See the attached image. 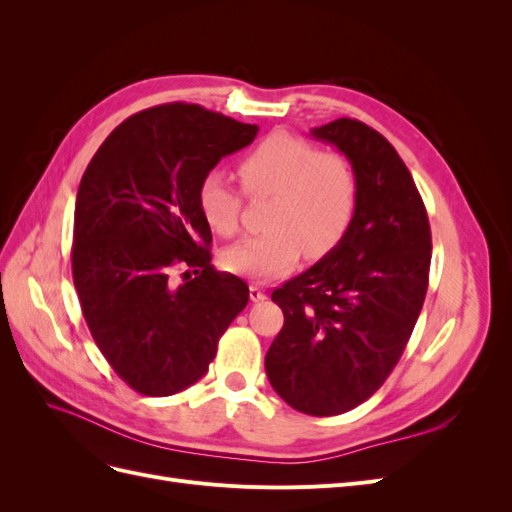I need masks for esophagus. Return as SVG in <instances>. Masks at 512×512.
<instances>
[{"label": "esophagus", "mask_w": 512, "mask_h": 512, "mask_svg": "<svg viewBox=\"0 0 512 512\" xmlns=\"http://www.w3.org/2000/svg\"><path fill=\"white\" fill-rule=\"evenodd\" d=\"M250 299H252L254 303L265 301V299H267V292L262 290L258 284H252V286H250Z\"/></svg>", "instance_id": "34e87169"}]
</instances>
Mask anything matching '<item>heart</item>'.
<instances>
[{
    "instance_id": "obj_1",
    "label": "heart",
    "mask_w": 512,
    "mask_h": 512,
    "mask_svg": "<svg viewBox=\"0 0 512 512\" xmlns=\"http://www.w3.org/2000/svg\"><path fill=\"white\" fill-rule=\"evenodd\" d=\"M247 194H273L269 230L226 247L220 260L256 282H269L297 267L307 247L322 256L344 239L356 209V177L339 153L320 149L301 136L273 132L239 162ZM243 198L222 170H209L198 185V207L213 232L237 235Z\"/></svg>"
}]
</instances>
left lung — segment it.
Returning <instances> with one entry per match:
<instances>
[{
	"label": "left lung",
	"instance_id": "obj_1",
	"mask_svg": "<svg viewBox=\"0 0 512 512\" xmlns=\"http://www.w3.org/2000/svg\"><path fill=\"white\" fill-rule=\"evenodd\" d=\"M312 136L352 164L356 209L327 256L273 290L284 327L265 369L290 408L335 416L374 395L404 354L427 294L431 230L410 170L380 132L344 117Z\"/></svg>",
	"mask_w": 512,
	"mask_h": 512
}]
</instances>
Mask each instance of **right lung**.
Here are the masks:
<instances>
[{"label": "right lung", "mask_w": 512, "mask_h": 512, "mask_svg": "<svg viewBox=\"0 0 512 512\" xmlns=\"http://www.w3.org/2000/svg\"><path fill=\"white\" fill-rule=\"evenodd\" d=\"M256 134L196 104L153 106L119 123L85 170L74 288L104 359L138 393L168 397L203 378L250 299L241 277L211 265L198 185Z\"/></svg>", "instance_id": "1"}]
</instances>
